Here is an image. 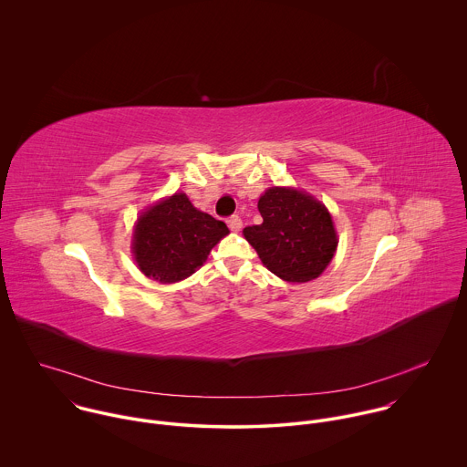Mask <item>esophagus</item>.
I'll return each instance as SVG.
<instances>
[{"label":"esophagus","instance_id":"1","mask_svg":"<svg viewBox=\"0 0 467 467\" xmlns=\"http://www.w3.org/2000/svg\"><path fill=\"white\" fill-rule=\"evenodd\" d=\"M228 226H230L232 232H239V230L243 228V219H241L239 215H232V217L228 219Z\"/></svg>","mask_w":467,"mask_h":467}]
</instances>
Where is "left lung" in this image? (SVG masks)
Returning <instances> with one entry per match:
<instances>
[{"mask_svg": "<svg viewBox=\"0 0 467 467\" xmlns=\"http://www.w3.org/2000/svg\"><path fill=\"white\" fill-rule=\"evenodd\" d=\"M263 223L243 230L263 265L290 283L317 279L337 250V232L326 206L313 195L272 186L257 204Z\"/></svg>", "mask_w": 467, "mask_h": 467, "instance_id": "1", "label": "left lung"}]
</instances>
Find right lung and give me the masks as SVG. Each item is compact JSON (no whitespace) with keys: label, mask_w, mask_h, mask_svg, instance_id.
<instances>
[{"label":"right lung","mask_w":467,"mask_h":467,"mask_svg":"<svg viewBox=\"0 0 467 467\" xmlns=\"http://www.w3.org/2000/svg\"><path fill=\"white\" fill-rule=\"evenodd\" d=\"M228 234L223 221L197 210L181 192L140 215L132 252L147 277L177 283L199 270L212 248Z\"/></svg>","instance_id":"obj_1"}]
</instances>
